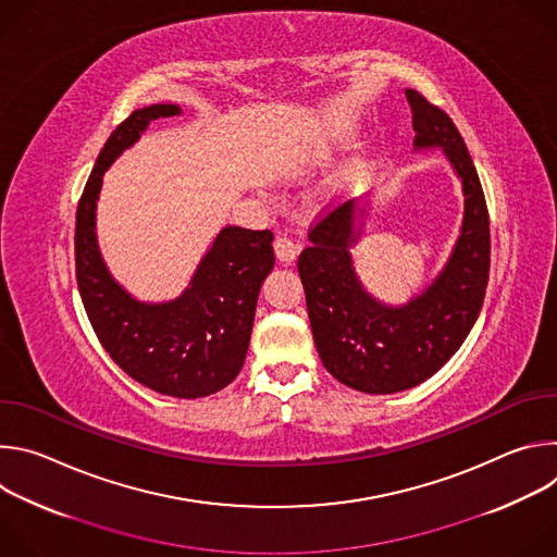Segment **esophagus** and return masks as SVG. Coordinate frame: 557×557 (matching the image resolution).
Segmentation results:
<instances>
[{
  "label": "esophagus",
  "mask_w": 557,
  "mask_h": 557,
  "mask_svg": "<svg viewBox=\"0 0 557 557\" xmlns=\"http://www.w3.org/2000/svg\"><path fill=\"white\" fill-rule=\"evenodd\" d=\"M273 247H275V256H277V260H280V262H284V264H290V262L297 258V253H299V245L293 240V237H288L286 233L275 237Z\"/></svg>",
  "instance_id": "34e87169"
}]
</instances>
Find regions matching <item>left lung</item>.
<instances>
[{"label":"left lung","instance_id":"1","mask_svg":"<svg viewBox=\"0 0 557 557\" xmlns=\"http://www.w3.org/2000/svg\"><path fill=\"white\" fill-rule=\"evenodd\" d=\"M406 97L414 147H443L462 183V226L445 269L404 306L374 299L350 256L361 233L355 228V200L310 226V245L297 260L322 363L337 381L368 394L401 392L441 370L479 320L490 280V213L465 140L454 121L423 95L406 90Z\"/></svg>","mask_w":557,"mask_h":557}]
</instances>
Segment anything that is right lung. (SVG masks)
<instances>
[{
	"mask_svg": "<svg viewBox=\"0 0 557 557\" xmlns=\"http://www.w3.org/2000/svg\"><path fill=\"white\" fill-rule=\"evenodd\" d=\"M176 114L178 106L156 103L134 110L110 134L76 207L74 264L88 320L114 363L149 389L200 399L245 366L260 286L275 264L273 233L224 226L181 297L145 304L110 275L95 228L106 170L151 121Z\"/></svg>",
	"mask_w": 557,
	"mask_h": 557,
	"instance_id": "obj_1",
	"label": "right lung"
}]
</instances>
